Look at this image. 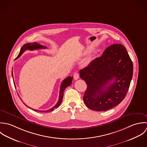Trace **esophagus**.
Wrapping results in <instances>:
<instances>
[{
    "label": "esophagus",
    "mask_w": 147,
    "mask_h": 147,
    "mask_svg": "<svg viewBox=\"0 0 147 147\" xmlns=\"http://www.w3.org/2000/svg\"><path fill=\"white\" fill-rule=\"evenodd\" d=\"M78 78H79V74L77 72H76L74 74V79L75 80H77Z\"/></svg>",
    "instance_id": "34e87169"
}]
</instances>
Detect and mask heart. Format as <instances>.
<instances>
[{"mask_svg": "<svg viewBox=\"0 0 147 147\" xmlns=\"http://www.w3.org/2000/svg\"><path fill=\"white\" fill-rule=\"evenodd\" d=\"M88 51H86V53H88ZM95 58V55H91L89 57H88V59L86 60V64L87 65V64H88L89 63H90Z\"/></svg>", "mask_w": 147, "mask_h": 147, "instance_id": "heart-1", "label": "heart"}]
</instances>
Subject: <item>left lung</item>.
<instances>
[{"label":"left lung","mask_w":147,"mask_h":147,"mask_svg":"<svg viewBox=\"0 0 147 147\" xmlns=\"http://www.w3.org/2000/svg\"><path fill=\"white\" fill-rule=\"evenodd\" d=\"M133 63L125 48L115 44L102 55L80 71L88 88L83 99L94 111H106L119 104L125 97L133 76Z\"/></svg>","instance_id":"8db88e82"}]
</instances>
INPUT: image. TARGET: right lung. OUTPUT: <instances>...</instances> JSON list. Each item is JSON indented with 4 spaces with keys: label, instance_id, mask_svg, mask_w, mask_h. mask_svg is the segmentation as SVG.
I'll return each instance as SVG.
<instances>
[{
    "label": "right lung",
    "instance_id": "obj_1",
    "mask_svg": "<svg viewBox=\"0 0 147 147\" xmlns=\"http://www.w3.org/2000/svg\"><path fill=\"white\" fill-rule=\"evenodd\" d=\"M47 47H45V46H43L42 45H40L38 43H37V42H31V43H27L26 44H24L22 48H21L20 49V53L18 55V57L16 58V59L19 58L20 57V56H22V55L26 51V50H30V51H33V50H36V49H46ZM12 78H13V73H12ZM72 80H73V77H67L66 78H65L62 82V84H61V86H60V90H59V101L57 103V104L52 108H51V109L49 110H48L47 111H41V110H34V109H31L30 107H28L30 109L35 111H40V112H43V113H46V112H51V111H53L55 109L58 108L59 107V106L61 105V102H62V99H63V92L65 90V88H66L67 86H69L71 83H72ZM15 87L16 88L15 86ZM20 99L22 100V99L20 98ZM26 106H27L24 103H23ZM28 107V106H27Z\"/></svg>",
    "mask_w": 147,
    "mask_h": 147
}]
</instances>
